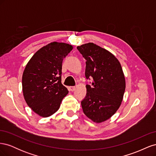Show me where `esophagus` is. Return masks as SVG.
I'll use <instances>...</instances> for the list:
<instances>
[{"label":"esophagus","instance_id":"esophagus-1","mask_svg":"<svg viewBox=\"0 0 156 156\" xmlns=\"http://www.w3.org/2000/svg\"><path fill=\"white\" fill-rule=\"evenodd\" d=\"M68 88H69V90L70 91H72L73 92V91L75 90V88H75V87H69Z\"/></svg>","mask_w":156,"mask_h":156}]
</instances>
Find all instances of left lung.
Masks as SVG:
<instances>
[{
	"label": "left lung",
	"instance_id": "1",
	"mask_svg": "<svg viewBox=\"0 0 156 156\" xmlns=\"http://www.w3.org/2000/svg\"><path fill=\"white\" fill-rule=\"evenodd\" d=\"M77 49L86 60V78H93L92 85H86L83 111L89 119L101 123L110 119L121 105L126 89L123 70L115 55L96 44L88 43Z\"/></svg>",
	"mask_w": 156,
	"mask_h": 156
}]
</instances>
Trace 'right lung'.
<instances>
[{
  "label": "right lung",
  "mask_w": 156,
  "mask_h": 156,
  "mask_svg": "<svg viewBox=\"0 0 156 156\" xmlns=\"http://www.w3.org/2000/svg\"><path fill=\"white\" fill-rule=\"evenodd\" d=\"M72 49L69 44L51 42L36 52L26 65L22 77L23 96L29 107L40 116L53 115L68 94L61 83L62 64Z\"/></svg>",
  "instance_id": "right-lung-1"
}]
</instances>
